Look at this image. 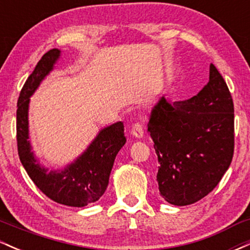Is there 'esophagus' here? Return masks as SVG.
<instances>
[{"instance_id":"1","label":"esophagus","mask_w":250,"mask_h":250,"mask_svg":"<svg viewBox=\"0 0 250 250\" xmlns=\"http://www.w3.org/2000/svg\"><path fill=\"white\" fill-rule=\"evenodd\" d=\"M131 135L137 139H142L145 136V129H143V125H140V123H135L131 127Z\"/></svg>"}]
</instances>
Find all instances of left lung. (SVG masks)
<instances>
[{
  "instance_id": "left-lung-1",
  "label": "left lung",
  "mask_w": 250,
  "mask_h": 250,
  "mask_svg": "<svg viewBox=\"0 0 250 250\" xmlns=\"http://www.w3.org/2000/svg\"><path fill=\"white\" fill-rule=\"evenodd\" d=\"M148 131L159 159L161 196L174 206L203 199L228 170L234 154V104L219 70L210 63L209 81L187 101L165 95L151 108Z\"/></svg>"
}]
</instances>
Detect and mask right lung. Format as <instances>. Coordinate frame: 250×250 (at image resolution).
<instances>
[{
	"label": "right lung",
	"mask_w": 250,
	"mask_h": 250,
	"mask_svg": "<svg viewBox=\"0 0 250 250\" xmlns=\"http://www.w3.org/2000/svg\"><path fill=\"white\" fill-rule=\"evenodd\" d=\"M61 50L54 48L40 60L25 81L16 111L17 148L20 161L37 188L49 199L69 207L96 202L108 187L114 161L127 140L121 121L102 128L76 159L61 168L48 169L33 150L29 136L30 97L55 68Z\"/></svg>",
	"instance_id": "obj_1"
}]
</instances>
